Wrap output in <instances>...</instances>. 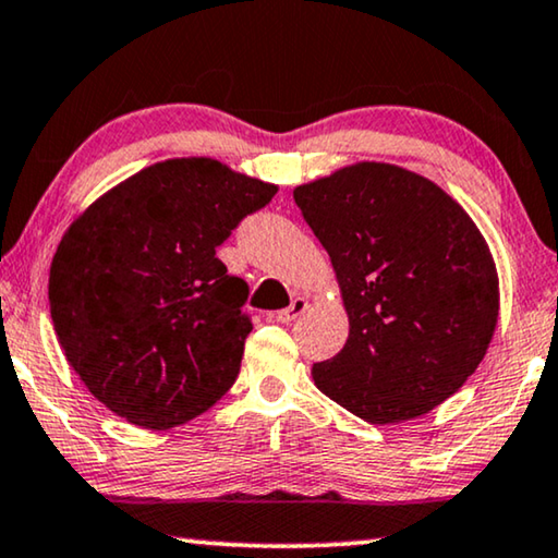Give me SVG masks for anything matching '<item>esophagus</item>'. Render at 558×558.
<instances>
[{
	"label": "esophagus",
	"mask_w": 558,
	"mask_h": 558,
	"mask_svg": "<svg viewBox=\"0 0 558 558\" xmlns=\"http://www.w3.org/2000/svg\"><path fill=\"white\" fill-rule=\"evenodd\" d=\"M306 306H310V302H306L304 296H294L292 304H289L287 310H279L277 314H274V319L281 322V325H289V322H294L296 317H302V314L306 312Z\"/></svg>",
	"instance_id": "obj_1"
}]
</instances>
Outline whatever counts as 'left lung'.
I'll return each mask as SVG.
<instances>
[{"instance_id": "1", "label": "left lung", "mask_w": 558, "mask_h": 558, "mask_svg": "<svg viewBox=\"0 0 558 558\" xmlns=\"http://www.w3.org/2000/svg\"><path fill=\"white\" fill-rule=\"evenodd\" d=\"M327 248L350 337L314 385L373 425L430 413L481 365L498 322L486 239L440 185L390 163L294 189Z\"/></svg>"}]
</instances>
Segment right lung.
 <instances>
[{
	"instance_id": "right-lung-1",
	"label": "right lung",
	"mask_w": 558,
	"mask_h": 558,
	"mask_svg": "<svg viewBox=\"0 0 558 558\" xmlns=\"http://www.w3.org/2000/svg\"><path fill=\"white\" fill-rule=\"evenodd\" d=\"M279 189L211 158L143 168L87 208L50 266L60 347L95 398L168 430L206 413L239 377L248 284L216 256Z\"/></svg>"
}]
</instances>
